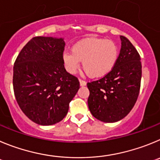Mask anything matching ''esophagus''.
I'll list each match as a JSON object with an SVG mask.
<instances>
[{"label":"esophagus","mask_w":160,"mask_h":160,"mask_svg":"<svg viewBox=\"0 0 160 160\" xmlns=\"http://www.w3.org/2000/svg\"><path fill=\"white\" fill-rule=\"evenodd\" d=\"M80 86H85L86 85V82L84 80L80 79Z\"/></svg>","instance_id":"obj_1"}]
</instances>
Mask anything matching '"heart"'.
Instances as JSON below:
<instances>
[{
    "instance_id": "obj_1",
    "label": "heart",
    "mask_w": 160,
    "mask_h": 160,
    "mask_svg": "<svg viewBox=\"0 0 160 160\" xmlns=\"http://www.w3.org/2000/svg\"><path fill=\"white\" fill-rule=\"evenodd\" d=\"M119 48L114 41L102 38H89L77 43L72 52L63 53V63L69 73H75L82 67L86 74L100 78L108 74L117 62Z\"/></svg>"
}]
</instances>
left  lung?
I'll list each match as a JSON object with an SVG mask.
<instances>
[{
  "label": "left lung",
  "instance_id": "obj_1",
  "mask_svg": "<svg viewBox=\"0 0 160 160\" xmlns=\"http://www.w3.org/2000/svg\"><path fill=\"white\" fill-rule=\"evenodd\" d=\"M121 49L114 68L99 80L87 83L88 104L91 113L100 121L114 123L128 114L140 89V56L128 39L120 36Z\"/></svg>",
  "mask_w": 160,
  "mask_h": 160
}]
</instances>
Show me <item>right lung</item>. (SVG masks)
Wrapping results in <instances>:
<instances>
[{
	"label": "right lung",
	"mask_w": 160,
	"mask_h": 160,
	"mask_svg": "<svg viewBox=\"0 0 160 160\" xmlns=\"http://www.w3.org/2000/svg\"><path fill=\"white\" fill-rule=\"evenodd\" d=\"M62 38L36 37L20 52L13 66L16 100L24 115L40 125L61 121L80 88L63 63Z\"/></svg>",
	"instance_id": "obj_1"
}]
</instances>
